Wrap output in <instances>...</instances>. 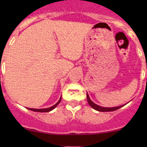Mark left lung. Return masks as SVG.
Returning a JSON list of instances; mask_svg holds the SVG:
<instances>
[{"instance_id": "left-lung-1", "label": "left lung", "mask_w": 147, "mask_h": 147, "mask_svg": "<svg viewBox=\"0 0 147 147\" xmlns=\"http://www.w3.org/2000/svg\"><path fill=\"white\" fill-rule=\"evenodd\" d=\"M87 102H88L89 105H90L93 109H95V110L97 111H99V112H112V111L117 110V109H119V108L122 107L123 106L125 105H121V106L115 107H101L100 106V105H96L95 103H94V102L90 99V97H89L88 94H87Z\"/></svg>"}]
</instances>
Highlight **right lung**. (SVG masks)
<instances>
[{"instance_id": "add662e5", "label": "right lung", "mask_w": 147, "mask_h": 147, "mask_svg": "<svg viewBox=\"0 0 147 147\" xmlns=\"http://www.w3.org/2000/svg\"><path fill=\"white\" fill-rule=\"evenodd\" d=\"M61 98L62 97H60V100H59V101L57 102V103L55 104V105H54L53 106L50 107L49 108H45V109H33V108H28V109H30V110L31 111H33V112H50V111H52L53 109H54L57 106V105H59V103H60V101H61Z\"/></svg>"}]
</instances>
